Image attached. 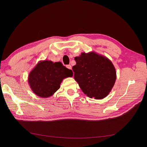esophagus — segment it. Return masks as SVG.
<instances>
[{
  "instance_id": "obj_1",
  "label": "esophagus",
  "mask_w": 147,
  "mask_h": 147,
  "mask_svg": "<svg viewBox=\"0 0 147 147\" xmlns=\"http://www.w3.org/2000/svg\"><path fill=\"white\" fill-rule=\"evenodd\" d=\"M66 67L67 68V69H70V70H71V69H72V68H71V65H70V64L67 65H66Z\"/></svg>"
}]
</instances>
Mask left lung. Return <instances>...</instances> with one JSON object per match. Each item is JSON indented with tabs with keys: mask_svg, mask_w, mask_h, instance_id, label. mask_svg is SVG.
Returning <instances> with one entry per match:
<instances>
[{
	"mask_svg": "<svg viewBox=\"0 0 147 147\" xmlns=\"http://www.w3.org/2000/svg\"><path fill=\"white\" fill-rule=\"evenodd\" d=\"M74 78L90 98L100 100L110 94L116 80V71L107 57L91 51L74 58Z\"/></svg>",
	"mask_w": 147,
	"mask_h": 147,
	"instance_id": "1",
	"label": "left lung"
}]
</instances>
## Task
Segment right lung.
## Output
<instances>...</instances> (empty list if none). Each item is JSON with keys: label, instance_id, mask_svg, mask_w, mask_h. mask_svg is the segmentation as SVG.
<instances>
[{"label": "right lung", "instance_id": "obj_1", "mask_svg": "<svg viewBox=\"0 0 147 147\" xmlns=\"http://www.w3.org/2000/svg\"><path fill=\"white\" fill-rule=\"evenodd\" d=\"M73 75L72 70L66 68L61 62L40 61L29 73L28 83L36 95L47 98L60 88L63 79Z\"/></svg>", "mask_w": 147, "mask_h": 147}]
</instances>
